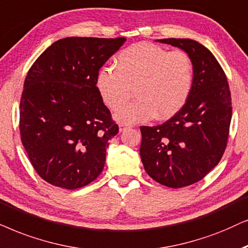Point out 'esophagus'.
<instances>
[{
  "label": "esophagus",
  "instance_id": "esophagus-1",
  "mask_svg": "<svg viewBox=\"0 0 248 248\" xmlns=\"http://www.w3.org/2000/svg\"><path fill=\"white\" fill-rule=\"evenodd\" d=\"M128 128H130L129 124H119V130L120 131H124Z\"/></svg>",
  "mask_w": 248,
  "mask_h": 248
}]
</instances>
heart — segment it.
I'll list each match as a JSON object with an SVG mask.
<instances>
[{"instance_id": "1", "label": "heart", "mask_w": 248, "mask_h": 248, "mask_svg": "<svg viewBox=\"0 0 248 248\" xmlns=\"http://www.w3.org/2000/svg\"><path fill=\"white\" fill-rule=\"evenodd\" d=\"M97 76L102 100L112 110L127 100L131 88L137 98L115 114L119 121L137 124L154 115L168 119L186 103L194 84V64L186 52H168L153 43L141 42L126 47Z\"/></svg>"}]
</instances>
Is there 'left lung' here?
Masks as SVG:
<instances>
[{"label": "left lung", "mask_w": 248, "mask_h": 248, "mask_svg": "<svg viewBox=\"0 0 248 248\" xmlns=\"http://www.w3.org/2000/svg\"><path fill=\"white\" fill-rule=\"evenodd\" d=\"M184 49L194 64V84L183 108L162 124L141 126L140 157L152 179L170 188L202 180L227 147L232 115L226 74L214 55L196 41L164 38Z\"/></svg>", "instance_id": "1"}]
</instances>
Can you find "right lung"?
I'll return each mask as SVG.
<instances>
[{
	"mask_svg": "<svg viewBox=\"0 0 248 248\" xmlns=\"http://www.w3.org/2000/svg\"><path fill=\"white\" fill-rule=\"evenodd\" d=\"M126 38L67 37L45 49L26 76L19 129L38 176L63 189L100 176L119 127L96 80Z\"/></svg>",
	"mask_w": 248,
	"mask_h": 248,
	"instance_id": "1",
	"label": "right lung"
}]
</instances>
